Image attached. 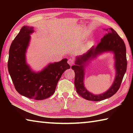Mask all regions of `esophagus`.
Returning <instances> with one entry per match:
<instances>
[{
    "mask_svg": "<svg viewBox=\"0 0 133 133\" xmlns=\"http://www.w3.org/2000/svg\"><path fill=\"white\" fill-rule=\"evenodd\" d=\"M67 62H68V63L70 65V66H72V65H73L74 63H75V60H74L73 58H70Z\"/></svg>",
    "mask_w": 133,
    "mask_h": 133,
    "instance_id": "1",
    "label": "esophagus"
}]
</instances>
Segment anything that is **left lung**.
Returning <instances> with one entry per match:
<instances>
[{
    "label": "left lung",
    "mask_w": 133,
    "mask_h": 133,
    "mask_svg": "<svg viewBox=\"0 0 133 133\" xmlns=\"http://www.w3.org/2000/svg\"><path fill=\"white\" fill-rule=\"evenodd\" d=\"M109 29V32L102 38L101 42L96 48L93 47L85 54L76 57L75 65L71 66V69L74 70L75 73V85L77 93L82 97L87 100L97 102L110 98L115 94L120 88L127 70V62L124 42L113 29ZM108 30L109 29H105L106 31ZM107 51H112L115 54L116 70L115 79L114 84L107 91L103 94L95 95L87 91L84 87V66L89 59L96 57L97 55L103 52Z\"/></svg>",
    "instance_id": "obj_1"
}]
</instances>
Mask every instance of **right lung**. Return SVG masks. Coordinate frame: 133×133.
<instances>
[{"label": "right lung", "instance_id": "add662e5", "mask_svg": "<svg viewBox=\"0 0 133 133\" xmlns=\"http://www.w3.org/2000/svg\"><path fill=\"white\" fill-rule=\"evenodd\" d=\"M34 30L24 26L13 40L8 63L9 73L15 89L21 95L36 100L49 98L55 93L57 83L65 70L70 68L67 58L48 64L35 73L26 62V51Z\"/></svg>", "mask_w": 133, "mask_h": 133}]
</instances>
